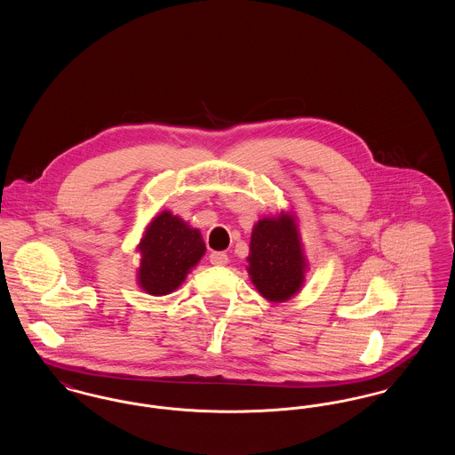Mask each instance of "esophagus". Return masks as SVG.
Wrapping results in <instances>:
<instances>
[{"instance_id": "1", "label": "esophagus", "mask_w": 455, "mask_h": 455, "mask_svg": "<svg viewBox=\"0 0 455 455\" xmlns=\"http://www.w3.org/2000/svg\"><path fill=\"white\" fill-rule=\"evenodd\" d=\"M210 262L215 266H225L228 262V256L225 252H212L210 254Z\"/></svg>"}]
</instances>
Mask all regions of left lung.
I'll return each instance as SVG.
<instances>
[{
	"instance_id": "obj_1",
	"label": "left lung",
	"mask_w": 455,
	"mask_h": 455,
	"mask_svg": "<svg viewBox=\"0 0 455 455\" xmlns=\"http://www.w3.org/2000/svg\"><path fill=\"white\" fill-rule=\"evenodd\" d=\"M247 262L251 282L267 302H288L302 290L308 260L299 220L291 210L254 223Z\"/></svg>"
}]
</instances>
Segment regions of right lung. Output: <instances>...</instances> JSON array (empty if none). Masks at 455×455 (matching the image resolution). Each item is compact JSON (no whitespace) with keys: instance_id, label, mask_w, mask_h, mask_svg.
<instances>
[{"instance_id":"1","label":"right lung","mask_w":455,"mask_h":455,"mask_svg":"<svg viewBox=\"0 0 455 455\" xmlns=\"http://www.w3.org/2000/svg\"><path fill=\"white\" fill-rule=\"evenodd\" d=\"M140 264L138 286L153 297L175 291L204 256L206 245L199 228L164 210L150 220L136 245Z\"/></svg>"}]
</instances>
